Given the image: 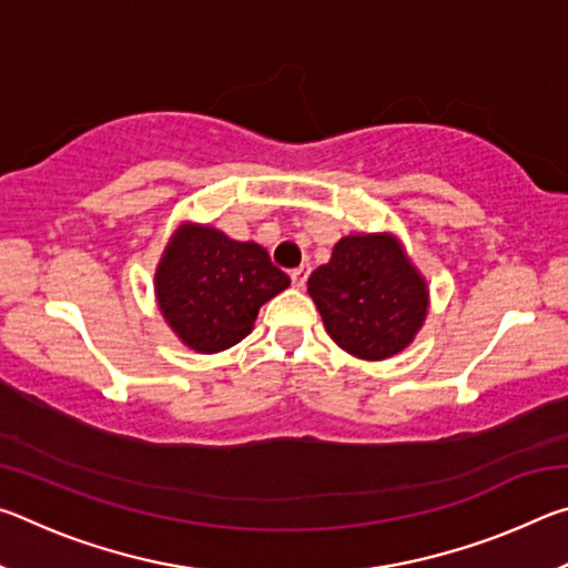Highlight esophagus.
<instances>
[{"mask_svg": "<svg viewBox=\"0 0 568 568\" xmlns=\"http://www.w3.org/2000/svg\"><path fill=\"white\" fill-rule=\"evenodd\" d=\"M307 275H311V265H301L295 267V271H291V281L295 287H305Z\"/></svg>", "mask_w": 568, "mask_h": 568, "instance_id": "esophagus-1", "label": "esophagus"}]
</instances>
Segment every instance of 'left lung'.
<instances>
[{"label": "left lung", "instance_id": "left-lung-1", "mask_svg": "<svg viewBox=\"0 0 568 568\" xmlns=\"http://www.w3.org/2000/svg\"><path fill=\"white\" fill-rule=\"evenodd\" d=\"M331 338L365 361L406 348L428 307L426 283L390 235H348L307 277Z\"/></svg>", "mask_w": 568, "mask_h": 568}]
</instances>
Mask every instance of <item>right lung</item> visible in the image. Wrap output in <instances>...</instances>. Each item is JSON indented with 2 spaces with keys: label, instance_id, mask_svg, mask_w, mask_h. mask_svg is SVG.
I'll list each match as a JSON object with an SVG mask.
<instances>
[{
  "label": "right lung",
  "instance_id": "add662e5",
  "mask_svg": "<svg viewBox=\"0 0 568 568\" xmlns=\"http://www.w3.org/2000/svg\"><path fill=\"white\" fill-rule=\"evenodd\" d=\"M287 285L291 277L265 247L237 243L213 227H182L155 275L160 311L197 353L243 341L261 305Z\"/></svg>",
  "mask_w": 568,
  "mask_h": 568
}]
</instances>
